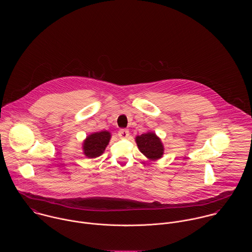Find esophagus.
I'll list each match as a JSON object with an SVG mask.
<instances>
[{"label": "esophagus", "mask_w": 252, "mask_h": 252, "mask_svg": "<svg viewBox=\"0 0 252 252\" xmlns=\"http://www.w3.org/2000/svg\"><path fill=\"white\" fill-rule=\"evenodd\" d=\"M118 136L120 139H126L129 136V131L127 129H121L118 131Z\"/></svg>", "instance_id": "obj_1"}]
</instances>
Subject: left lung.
Instances as JSON below:
<instances>
[{
	"mask_svg": "<svg viewBox=\"0 0 252 252\" xmlns=\"http://www.w3.org/2000/svg\"><path fill=\"white\" fill-rule=\"evenodd\" d=\"M136 143L140 151L149 160H158L164 154L163 144L153 132H147L141 136H137Z\"/></svg>",
	"mask_w": 252,
	"mask_h": 252,
	"instance_id": "obj_1",
	"label": "left lung"
}]
</instances>
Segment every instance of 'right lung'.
<instances>
[{
    "label": "right lung",
    "instance_id": "1",
    "mask_svg": "<svg viewBox=\"0 0 252 252\" xmlns=\"http://www.w3.org/2000/svg\"><path fill=\"white\" fill-rule=\"evenodd\" d=\"M110 133L108 131L96 132L89 135L83 142V153L88 158H96L103 154L110 140Z\"/></svg>",
    "mask_w": 252,
    "mask_h": 252
}]
</instances>
